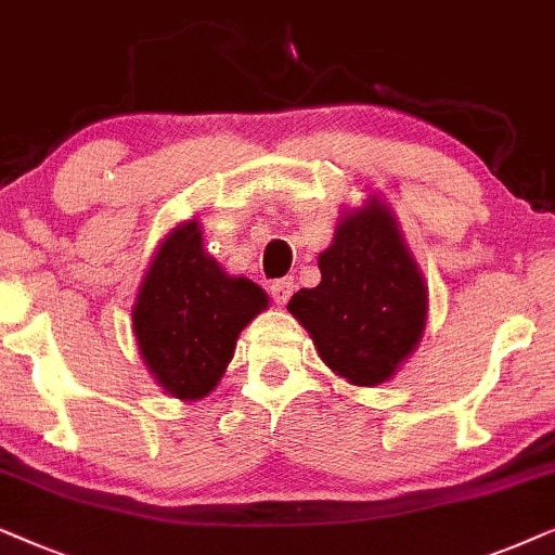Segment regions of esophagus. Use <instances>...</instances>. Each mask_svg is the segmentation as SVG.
I'll list each match as a JSON object with an SVG mask.
<instances>
[{"label": "esophagus", "instance_id": "1", "mask_svg": "<svg viewBox=\"0 0 555 555\" xmlns=\"http://www.w3.org/2000/svg\"><path fill=\"white\" fill-rule=\"evenodd\" d=\"M294 294V279L286 276V279H276V282L271 284V297L276 305H286V301L292 299Z\"/></svg>", "mask_w": 555, "mask_h": 555}]
</instances>
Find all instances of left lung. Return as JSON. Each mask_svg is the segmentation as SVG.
I'll list each match as a JSON object with an SVG mask.
<instances>
[{
    "instance_id": "left-lung-1",
    "label": "left lung",
    "mask_w": 555,
    "mask_h": 555,
    "mask_svg": "<svg viewBox=\"0 0 555 555\" xmlns=\"http://www.w3.org/2000/svg\"><path fill=\"white\" fill-rule=\"evenodd\" d=\"M322 282L292 297L317 352L352 386H378L409 358L426 324V286L390 212L371 201L320 254Z\"/></svg>"
}]
</instances>
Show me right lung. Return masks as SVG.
Listing matches in <instances>:
<instances>
[{
  "label": "right lung",
  "mask_w": 555,
  "mask_h": 555,
  "mask_svg": "<svg viewBox=\"0 0 555 555\" xmlns=\"http://www.w3.org/2000/svg\"><path fill=\"white\" fill-rule=\"evenodd\" d=\"M269 299L248 279H231L205 256L188 223L169 235L146 271L134 307V335L162 388L184 401L208 396L231 363L241 330Z\"/></svg>",
  "instance_id": "obj_1"
}]
</instances>
